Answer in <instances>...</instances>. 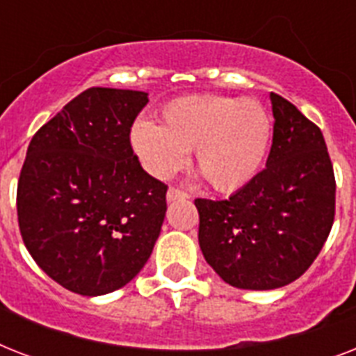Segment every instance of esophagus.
<instances>
[{"mask_svg": "<svg viewBox=\"0 0 356 356\" xmlns=\"http://www.w3.org/2000/svg\"><path fill=\"white\" fill-rule=\"evenodd\" d=\"M188 197L190 195L186 194V192H183V190H179V188H170L166 194L168 203H173V201H179V200H188Z\"/></svg>", "mask_w": 356, "mask_h": 356, "instance_id": "34e87169", "label": "esophagus"}]
</instances>
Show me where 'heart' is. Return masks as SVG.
Returning <instances> with one entry per match:
<instances>
[{
  "mask_svg": "<svg viewBox=\"0 0 356 356\" xmlns=\"http://www.w3.org/2000/svg\"><path fill=\"white\" fill-rule=\"evenodd\" d=\"M131 147L156 179L172 177L194 151V164L212 188L234 192L264 164L271 142V118L257 99L190 96L168 103L161 123L136 122Z\"/></svg>",
  "mask_w": 356,
  "mask_h": 356,
  "instance_id": "b5f03b06",
  "label": "heart"
}]
</instances>
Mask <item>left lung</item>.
Listing matches in <instances>:
<instances>
[{
	"mask_svg": "<svg viewBox=\"0 0 356 356\" xmlns=\"http://www.w3.org/2000/svg\"><path fill=\"white\" fill-rule=\"evenodd\" d=\"M266 168L229 200H195L200 248L223 281L273 290L303 275L334 222L337 183L320 127L271 92Z\"/></svg>",
	"mask_w": 356,
	"mask_h": 356,
	"instance_id": "8db88e82",
	"label": "left lung"
}]
</instances>
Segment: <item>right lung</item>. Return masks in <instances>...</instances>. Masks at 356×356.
Here are the masks:
<instances>
[{
    "mask_svg": "<svg viewBox=\"0 0 356 356\" xmlns=\"http://www.w3.org/2000/svg\"><path fill=\"white\" fill-rule=\"evenodd\" d=\"M147 94L94 86L42 125L19 173L18 223L35 262L70 292L105 296L149 259L168 186L144 172L131 125Z\"/></svg>",
    "mask_w": 356,
    "mask_h": 356,
    "instance_id": "right-lung-1",
    "label": "right lung"
}]
</instances>
